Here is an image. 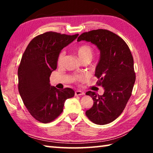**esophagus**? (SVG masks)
<instances>
[{
  "label": "esophagus",
  "mask_w": 153,
  "mask_h": 153,
  "mask_svg": "<svg viewBox=\"0 0 153 153\" xmlns=\"http://www.w3.org/2000/svg\"><path fill=\"white\" fill-rule=\"evenodd\" d=\"M84 94V92L79 91V90H77V91L75 92V96H83Z\"/></svg>",
  "instance_id": "esophagus-1"
}]
</instances>
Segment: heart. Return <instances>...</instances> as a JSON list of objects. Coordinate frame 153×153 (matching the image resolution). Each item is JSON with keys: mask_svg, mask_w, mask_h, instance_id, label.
<instances>
[{"mask_svg": "<svg viewBox=\"0 0 153 153\" xmlns=\"http://www.w3.org/2000/svg\"><path fill=\"white\" fill-rule=\"evenodd\" d=\"M76 53L78 55L79 58L82 61H91V60L94 56V51H93L92 48L91 46L87 45H82L77 46L76 49ZM65 56V52L62 51L59 54L58 58H57V62L58 63H61L62 61L64 58ZM80 77H77V79H79Z\"/></svg>", "mask_w": 153, "mask_h": 153, "instance_id": "heart-1", "label": "heart"}]
</instances>
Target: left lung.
I'll list each match as a JSON object with an SVG mask.
<instances>
[{
	"instance_id": "8db88e82",
	"label": "left lung",
	"mask_w": 153,
	"mask_h": 153,
	"mask_svg": "<svg viewBox=\"0 0 153 153\" xmlns=\"http://www.w3.org/2000/svg\"><path fill=\"white\" fill-rule=\"evenodd\" d=\"M81 40L94 44L100 51L95 76L98 79L97 84L105 89L102 95L86 92L94 104L86 115L93 123L105 125L121 115L131 97L136 81L133 56L125 41L109 30L82 33L77 38L78 42Z\"/></svg>"
}]
</instances>
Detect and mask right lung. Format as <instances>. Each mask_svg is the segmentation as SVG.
<instances>
[{
    "mask_svg": "<svg viewBox=\"0 0 153 153\" xmlns=\"http://www.w3.org/2000/svg\"><path fill=\"white\" fill-rule=\"evenodd\" d=\"M55 32L40 34L31 40L18 67V90L32 117L47 123L63 112L66 99L73 97L71 88L59 90L50 84L52 71L57 67L59 54L78 36Z\"/></svg>",
    "mask_w": 153,
    "mask_h": 153,
    "instance_id": "add662e5",
    "label": "right lung"
}]
</instances>
